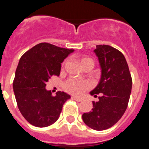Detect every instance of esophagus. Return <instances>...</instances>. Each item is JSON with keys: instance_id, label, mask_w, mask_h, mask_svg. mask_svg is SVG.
I'll return each mask as SVG.
<instances>
[{"instance_id": "1", "label": "esophagus", "mask_w": 149, "mask_h": 149, "mask_svg": "<svg viewBox=\"0 0 149 149\" xmlns=\"http://www.w3.org/2000/svg\"><path fill=\"white\" fill-rule=\"evenodd\" d=\"M72 99L75 100V101H81L83 100V98H78V97H75V96H73V97H72Z\"/></svg>"}]
</instances>
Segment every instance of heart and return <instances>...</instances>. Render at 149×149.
I'll use <instances>...</instances> for the list:
<instances>
[{"instance_id":"1","label":"heart","mask_w":149,"mask_h":149,"mask_svg":"<svg viewBox=\"0 0 149 149\" xmlns=\"http://www.w3.org/2000/svg\"><path fill=\"white\" fill-rule=\"evenodd\" d=\"M81 65L83 68L87 66H91L93 68L94 61L90 57H83L80 60ZM66 62L63 63V66L65 65ZM92 87V84L88 81H80L77 79L70 78L67 80L63 84V88L66 92L73 95H81L87 89Z\"/></svg>"}]
</instances>
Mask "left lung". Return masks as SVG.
<instances>
[{
	"mask_svg": "<svg viewBox=\"0 0 149 149\" xmlns=\"http://www.w3.org/2000/svg\"><path fill=\"white\" fill-rule=\"evenodd\" d=\"M94 53L101 67L100 81L90 92L98 96L93 101L92 111L83 114V121L96 131L113 126L127 109L132 88V79L127 61L119 50L107 45H96Z\"/></svg>",
	"mask_w": 149,
	"mask_h": 149,
	"instance_id": "1",
	"label": "left lung"
}]
</instances>
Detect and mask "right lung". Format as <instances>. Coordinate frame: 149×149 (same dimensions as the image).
I'll list each match as a JSON object with an SVG mask.
<instances>
[{
  "instance_id": "add662e5",
  "label": "right lung",
  "mask_w": 149,
  "mask_h": 149,
  "mask_svg": "<svg viewBox=\"0 0 149 149\" xmlns=\"http://www.w3.org/2000/svg\"><path fill=\"white\" fill-rule=\"evenodd\" d=\"M74 51L42 42L21 57L13 91L21 113L32 125L45 127L54 123L64 103L71 98L61 91L53 96L45 86L51 76L60 75L61 63Z\"/></svg>"
}]
</instances>
